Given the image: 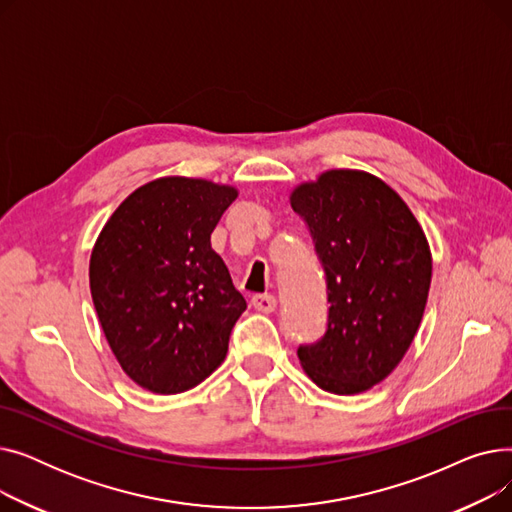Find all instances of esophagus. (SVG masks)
<instances>
[{
	"label": "esophagus",
	"mask_w": 512,
	"mask_h": 512,
	"mask_svg": "<svg viewBox=\"0 0 512 512\" xmlns=\"http://www.w3.org/2000/svg\"><path fill=\"white\" fill-rule=\"evenodd\" d=\"M251 305L261 313H272L276 309L278 301L274 294H255V297L251 299Z\"/></svg>",
	"instance_id": "1"
}]
</instances>
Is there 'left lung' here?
I'll return each instance as SVG.
<instances>
[{
	"label": "left lung",
	"mask_w": 512,
	"mask_h": 512,
	"mask_svg": "<svg viewBox=\"0 0 512 512\" xmlns=\"http://www.w3.org/2000/svg\"><path fill=\"white\" fill-rule=\"evenodd\" d=\"M328 278V332L299 348L301 367L332 394L384 382L409 351L432 284L427 236L402 197L365 170H326L290 191Z\"/></svg>",
	"instance_id": "obj_1"
}]
</instances>
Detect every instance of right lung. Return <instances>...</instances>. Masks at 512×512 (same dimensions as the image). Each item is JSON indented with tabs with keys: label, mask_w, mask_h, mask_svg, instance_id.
I'll return each mask as SVG.
<instances>
[{
	"label": "right lung",
	"mask_w": 512,
	"mask_h": 512,
	"mask_svg": "<svg viewBox=\"0 0 512 512\" xmlns=\"http://www.w3.org/2000/svg\"><path fill=\"white\" fill-rule=\"evenodd\" d=\"M238 188L161 176L132 191L89 261L101 330L128 378L153 394L191 390L222 365L247 309L211 232Z\"/></svg>",
	"instance_id": "obj_1"
}]
</instances>
